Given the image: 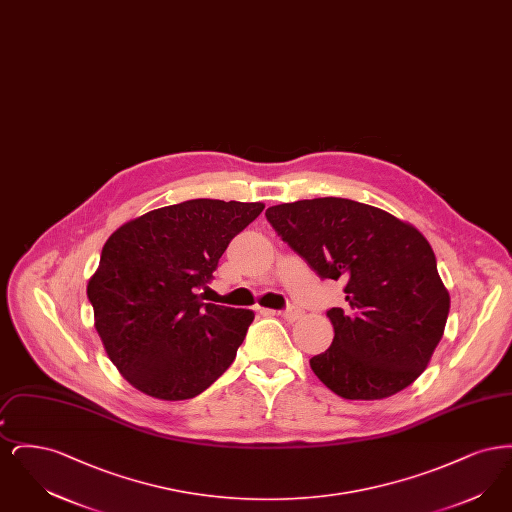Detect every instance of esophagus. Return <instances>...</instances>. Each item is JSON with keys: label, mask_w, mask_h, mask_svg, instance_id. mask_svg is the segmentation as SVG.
Segmentation results:
<instances>
[{"label": "esophagus", "mask_w": 512, "mask_h": 512, "mask_svg": "<svg viewBox=\"0 0 512 512\" xmlns=\"http://www.w3.org/2000/svg\"><path fill=\"white\" fill-rule=\"evenodd\" d=\"M278 315L282 318H286V320H290V322H293V320H297V318L301 317V309L290 305V307H286L284 311H278Z\"/></svg>", "instance_id": "obj_1"}]
</instances>
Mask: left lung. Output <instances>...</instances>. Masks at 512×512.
<instances>
[{
  "mask_svg": "<svg viewBox=\"0 0 512 512\" xmlns=\"http://www.w3.org/2000/svg\"><path fill=\"white\" fill-rule=\"evenodd\" d=\"M276 234L320 278L343 280L332 345L309 363L343 399H384L424 372L443 336L449 293L428 240L390 213L343 197L268 207Z\"/></svg>",
  "mask_w": 512,
  "mask_h": 512,
  "instance_id": "1",
  "label": "left lung"
}]
</instances>
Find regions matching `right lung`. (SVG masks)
Masks as SVG:
<instances>
[{
	"label": "right lung",
	"instance_id": "right-lung-1",
	"mask_svg": "<svg viewBox=\"0 0 512 512\" xmlns=\"http://www.w3.org/2000/svg\"><path fill=\"white\" fill-rule=\"evenodd\" d=\"M263 203L190 199L122 224L88 282L96 330L122 376L165 401L192 399L234 363L253 311L203 303L234 236Z\"/></svg>",
	"mask_w": 512,
	"mask_h": 512
}]
</instances>
